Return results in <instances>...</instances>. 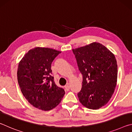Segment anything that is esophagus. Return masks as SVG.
<instances>
[{
	"instance_id": "obj_1",
	"label": "esophagus",
	"mask_w": 132,
	"mask_h": 132,
	"mask_svg": "<svg viewBox=\"0 0 132 132\" xmlns=\"http://www.w3.org/2000/svg\"><path fill=\"white\" fill-rule=\"evenodd\" d=\"M64 88H65V89L66 90H69V88H70V86H69V84H68L67 85H66L65 86H64Z\"/></svg>"
}]
</instances>
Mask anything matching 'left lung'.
I'll use <instances>...</instances> for the list:
<instances>
[{"mask_svg":"<svg viewBox=\"0 0 132 132\" xmlns=\"http://www.w3.org/2000/svg\"><path fill=\"white\" fill-rule=\"evenodd\" d=\"M82 76V88L77 94L82 105L98 109L106 105L114 93L118 66L114 55L98 42L73 49Z\"/></svg>","mask_w":132,"mask_h":132,"instance_id":"8db88e82","label":"left lung"}]
</instances>
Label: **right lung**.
Here are the masks:
<instances>
[{"mask_svg": "<svg viewBox=\"0 0 132 132\" xmlns=\"http://www.w3.org/2000/svg\"><path fill=\"white\" fill-rule=\"evenodd\" d=\"M61 53L49 48L36 47L26 53L19 62L17 80L24 97L33 106L50 111L61 102L64 90L55 84L51 64Z\"/></svg>", "mask_w": 132, "mask_h": 132, "instance_id": "obj_1", "label": "right lung"}]
</instances>
